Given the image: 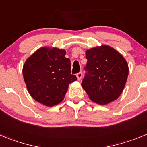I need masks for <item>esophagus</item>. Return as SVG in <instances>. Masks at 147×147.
Wrapping results in <instances>:
<instances>
[{"instance_id": "1", "label": "esophagus", "mask_w": 147, "mask_h": 147, "mask_svg": "<svg viewBox=\"0 0 147 147\" xmlns=\"http://www.w3.org/2000/svg\"><path fill=\"white\" fill-rule=\"evenodd\" d=\"M82 72H79L77 74H76V77H77L78 80H81L82 78Z\"/></svg>"}]
</instances>
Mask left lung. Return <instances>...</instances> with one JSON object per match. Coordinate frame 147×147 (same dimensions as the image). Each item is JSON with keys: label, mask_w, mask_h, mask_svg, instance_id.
I'll return each mask as SVG.
<instances>
[{"label": "left lung", "mask_w": 147, "mask_h": 147, "mask_svg": "<svg viewBox=\"0 0 147 147\" xmlns=\"http://www.w3.org/2000/svg\"><path fill=\"white\" fill-rule=\"evenodd\" d=\"M87 73L82 86L91 100L106 105L117 100L123 91L128 76L125 59L107 45L86 51Z\"/></svg>", "instance_id": "1"}]
</instances>
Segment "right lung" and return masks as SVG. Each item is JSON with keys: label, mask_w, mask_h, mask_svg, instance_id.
I'll return each instance as SVG.
<instances>
[{"label": "right lung", "mask_w": 147, "mask_h": 147, "mask_svg": "<svg viewBox=\"0 0 147 147\" xmlns=\"http://www.w3.org/2000/svg\"><path fill=\"white\" fill-rule=\"evenodd\" d=\"M66 52L58 48L42 47L28 57L22 74L32 98L47 106H53L64 99L68 84L77 79L71 74V61Z\"/></svg>", "instance_id": "obj_1"}]
</instances>
